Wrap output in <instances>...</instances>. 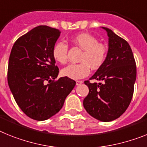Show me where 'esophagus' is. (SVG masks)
<instances>
[{
  "label": "esophagus",
  "mask_w": 147,
  "mask_h": 147,
  "mask_svg": "<svg viewBox=\"0 0 147 147\" xmlns=\"http://www.w3.org/2000/svg\"><path fill=\"white\" fill-rule=\"evenodd\" d=\"M83 83V81H76V86H79V85H81V84Z\"/></svg>",
  "instance_id": "1"
}]
</instances>
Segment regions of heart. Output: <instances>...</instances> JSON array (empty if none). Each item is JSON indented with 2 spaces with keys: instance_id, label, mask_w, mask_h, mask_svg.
<instances>
[{
  "instance_id": "1",
  "label": "heart",
  "mask_w": 147,
  "mask_h": 147,
  "mask_svg": "<svg viewBox=\"0 0 147 147\" xmlns=\"http://www.w3.org/2000/svg\"><path fill=\"white\" fill-rule=\"evenodd\" d=\"M74 44L84 49L80 58L81 63H71L63 68L61 73L72 80H78L88 76L90 67L98 69L105 63L107 57V48L100 43L95 37L88 33H81L72 39ZM68 45L63 40L55 43L52 48V56L57 62L63 64L67 61Z\"/></svg>"
}]
</instances>
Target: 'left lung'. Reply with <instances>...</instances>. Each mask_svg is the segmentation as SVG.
I'll use <instances>...</instances> for the list:
<instances>
[{
    "instance_id": "8db88e82",
    "label": "left lung",
    "mask_w": 147,
    "mask_h": 147,
    "mask_svg": "<svg viewBox=\"0 0 147 147\" xmlns=\"http://www.w3.org/2000/svg\"><path fill=\"white\" fill-rule=\"evenodd\" d=\"M102 28L109 37L107 60L89 79L102 82L92 84L89 81H84L89 92L83 104L93 118L109 122L119 118L132 100L136 64L127 41L111 29Z\"/></svg>"
}]
</instances>
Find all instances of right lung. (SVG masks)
<instances>
[{
    "mask_svg": "<svg viewBox=\"0 0 147 147\" xmlns=\"http://www.w3.org/2000/svg\"><path fill=\"white\" fill-rule=\"evenodd\" d=\"M61 32L38 26L18 39L9 59L7 80L20 109L29 118L45 121L58 113L75 81L60 78L52 48Z\"/></svg>",
    "mask_w": 147,
    "mask_h": 147,
    "instance_id": "obj_1",
    "label": "right lung"
}]
</instances>
